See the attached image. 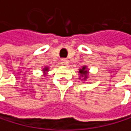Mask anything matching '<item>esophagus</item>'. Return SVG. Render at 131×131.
<instances>
[{"label": "esophagus", "mask_w": 131, "mask_h": 131, "mask_svg": "<svg viewBox=\"0 0 131 131\" xmlns=\"http://www.w3.org/2000/svg\"><path fill=\"white\" fill-rule=\"evenodd\" d=\"M69 63V60L68 59H62L61 60V64L62 65H68Z\"/></svg>", "instance_id": "obj_1"}]
</instances>
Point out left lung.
<instances>
[{
	"label": "left lung",
	"mask_w": 131,
	"mask_h": 131,
	"mask_svg": "<svg viewBox=\"0 0 131 131\" xmlns=\"http://www.w3.org/2000/svg\"><path fill=\"white\" fill-rule=\"evenodd\" d=\"M79 73H80V79L83 80H86L88 78V70L87 66H83V68H80L79 70Z\"/></svg>",
	"instance_id": "1"
}]
</instances>
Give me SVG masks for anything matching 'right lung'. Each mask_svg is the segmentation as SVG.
<instances>
[{
    "mask_svg": "<svg viewBox=\"0 0 131 131\" xmlns=\"http://www.w3.org/2000/svg\"><path fill=\"white\" fill-rule=\"evenodd\" d=\"M42 71H43V72L44 73V74H43V75H47V72L49 71V68H48V67H44V68H43V70H42Z\"/></svg>",
    "mask_w": 131,
    "mask_h": 131,
    "instance_id": "right-lung-1",
    "label": "right lung"
}]
</instances>
